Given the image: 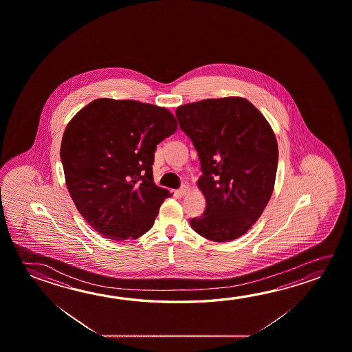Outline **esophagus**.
<instances>
[{
    "label": "esophagus",
    "mask_w": 352,
    "mask_h": 352,
    "mask_svg": "<svg viewBox=\"0 0 352 352\" xmlns=\"http://www.w3.org/2000/svg\"><path fill=\"white\" fill-rule=\"evenodd\" d=\"M177 192H178L180 196L186 195V194L189 192V186H188V185H183V186H182Z\"/></svg>",
    "instance_id": "obj_1"
}]
</instances>
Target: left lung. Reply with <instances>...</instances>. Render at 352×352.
I'll return each instance as SVG.
<instances>
[{"mask_svg":"<svg viewBox=\"0 0 352 352\" xmlns=\"http://www.w3.org/2000/svg\"><path fill=\"white\" fill-rule=\"evenodd\" d=\"M179 126L197 151L206 200L192 230L213 242L243 236L270 200L276 178L278 147L269 122L241 97L205 99L175 110Z\"/></svg>","mask_w":352,"mask_h":352,"instance_id":"8db88e82","label":"left lung"}]
</instances>
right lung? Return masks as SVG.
Instances as JSON below:
<instances>
[{
  "label": "right lung",
  "mask_w": 352,
  "mask_h": 352,
  "mask_svg": "<svg viewBox=\"0 0 352 352\" xmlns=\"http://www.w3.org/2000/svg\"><path fill=\"white\" fill-rule=\"evenodd\" d=\"M178 127L173 114L136 100L99 98L66 126L60 156L82 217L111 241L150 231L170 196L153 182L157 144Z\"/></svg>",
  "instance_id": "1"
}]
</instances>
